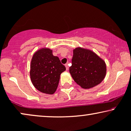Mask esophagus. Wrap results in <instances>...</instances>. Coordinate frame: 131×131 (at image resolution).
Instances as JSON below:
<instances>
[{
	"label": "esophagus",
	"instance_id": "34e87169",
	"mask_svg": "<svg viewBox=\"0 0 131 131\" xmlns=\"http://www.w3.org/2000/svg\"><path fill=\"white\" fill-rule=\"evenodd\" d=\"M65 67H66V69H67V70H68V69H69L68 64H65Z\"/></svg>",
	"mask_w": 131,
	"mask_h": 131
}]
</instances>
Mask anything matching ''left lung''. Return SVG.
Segmentation results:
<instances>
[{"mask_svg": "<svg viewBox=\"0 0 131 131\" xmlns=\"http://www.w3.org/2000/svg\"><path fill=\"white\" fill-rule=\"evenodd\" d=\"M69 72L78 85L84 89H89L103 80L106 74V65L105 61L93 51L78 47L73 50Z\"/></svg>", "mask_w": 131, "mask_h": 131, "instance_id": "left-lung-1", "label": "left lung"}]
</instances>
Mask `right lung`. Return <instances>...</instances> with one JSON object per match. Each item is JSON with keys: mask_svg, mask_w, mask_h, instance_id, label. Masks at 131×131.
Instances as JSON below:
<instances>
[{"mask_svg": "<svg viewBox=\"0 0 131 131\" xmlns=\"http://www.w3.org/2000/svg\"><path fill=\"white\" fill-rule=\"evenodd\" d=\"M66 70L60 59L49 48H42L34 53L30 66L31 80L39 91L53 94L59 85L60 74Z\"/></svg>", "mask_w": 131, "mask_h": 131, "instance_id": "1", "label": "right lung"}]
</instances>
